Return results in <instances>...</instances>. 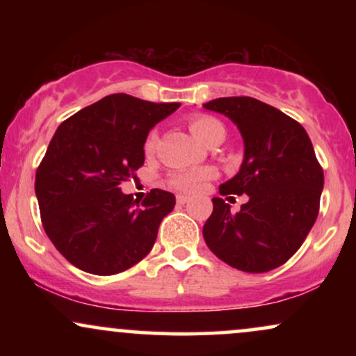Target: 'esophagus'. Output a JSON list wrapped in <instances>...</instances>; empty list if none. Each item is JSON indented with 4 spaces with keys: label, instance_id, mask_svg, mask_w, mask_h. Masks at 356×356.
<instances>
[{
    "label": "esophagus",
    "instance_id": "1",
    "mask_svg": "<svg viewBox=\"0 0 356 356\" xmlns=\"http://www.w3.org/2000/svg\"><path fill=\"white\" fill-rule=\"evenodd\" d=\"M189 201H191L189 195H184V194L177 195V204H187Z\"/></svg>",
    "mask_w": 356,
    "mask_h": 356
}]
</instances>
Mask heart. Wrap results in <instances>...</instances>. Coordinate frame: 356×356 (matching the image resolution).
I'll list each match as a JSON object with an SVG mask.
<instances>
[{"instance_id":"b5f03b06","label":"heart","mask_w":356,"mask_h":356,"mask_svg":"<svg viewBox=\"0 0 356 356\" xmlns=\"http://www.w3.org/2000/svg\"><path fill=\"white\" fill-rule=\"evenodd\" d=\"M189 127H191V132L206 145H209L214 138L224 137V125L220 124L218 118L211 115H194L189 120ZM155 145H157V132L152 130V132L147 134L145 137L144 152L152 154L155 150ZM211 175H212L211 169L179 170V172H174L170 175L169 182L170 186L175 187V189L192 192V191H197L199 187H201V184L206 181V179H209Z\"/></svg>"}]
</instances>
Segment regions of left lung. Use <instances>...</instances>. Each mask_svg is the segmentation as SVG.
Instances as JSON below:
<instances>
[{
  "mask_svg": "<svg viewBox=\"0 0 356 356\" xmlns=\"http://www.w3.org/2000/svg\"><path fill=\"white\" fill-rule=\"evenodd\" d=\"M231 118L244 140L239 172L220 184V195H248L232 214L220 197L202 236L220 261L246 273H266L300 249L320 211L323 169L306 130L295 118L251 97L204 104Z\"/></svg>",
  "mask_w": 356,
  "mask_h": 356,
  "instance_id": "left-lung-1",
  "label": "left lung"
}]
</instances>
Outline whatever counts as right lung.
<instances>
[{
  "mask_svg": "<svg viewBox=\"0 0 356 356\" xmlns=\"http://www.w3.org/2000/svg\"><path fill=\"white\" fill-rule=\"evenodd\" d=\"M179 107L113 93L56 129L35 192L44 232L73 266L110 276L150 252L175 195L152 189L138 204L118 186L144 165L149 130Z\"/></svg>",
  "mask_w": 356,
  "mask_h": 356,
  "instance_id": "obj_1",
  "label": "right lung"
}]
</instances>
